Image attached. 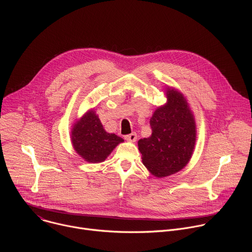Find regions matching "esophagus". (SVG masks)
Listing matches in <instances>:
<instances>
[{
	"label": "esophagus",
	"mask_w": 252,
	"mask_h": 252,
	"mask_svg": "<svg viewBox=\"0 0 252 252\" xmlns=\"http://www.w3.org/2000/svg\"><path fill=\"white\" fill-rule=\"evenodd\" d=\"M125 138L127 140V141H130V142H134L137 138V135L135 132H131L130 134H127L125 136Z\"/></svg>",
	"instance_id": "1"
}]
</instances>
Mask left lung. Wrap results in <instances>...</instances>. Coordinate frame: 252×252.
Masks as SVG:
<instances>
[{
  "label": "left lung",
  "mask_w": 252,
  "mask_h": 252,
  "mask_svg": "<svg viewBox=\"0 0 252 252\" xmlns=\"http://www.w3.org/2000/svg\"><path fill=\"white\" fill-rule=\"evenodd\" d=\"M167 102L151 118L152 135L138 140L142 163L157 177L182 170L189 161L196 140V126L182 93L166 90Z\"/></svg>",
  "instance_id": "1"
}]
</instances>
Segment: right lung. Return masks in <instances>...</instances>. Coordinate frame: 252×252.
<instances>
[{
  "mask_svg": "<svg viewBox=\"0 0 252 252\" xmlns=\"http://www.w3.org/2000/svg\"><path fill=\"white\" fill-rule=\"evenodd\" d=\"M71 143L86 161L96 163L105 160L124 139L106 132L94 110L87 112L71 128Z\"/></svg>",
  "mask_w": 252,
  "mask_h": 252,
  "instance_id": "right-lung-1",
  "label": "right lung"
}]
</instances>
